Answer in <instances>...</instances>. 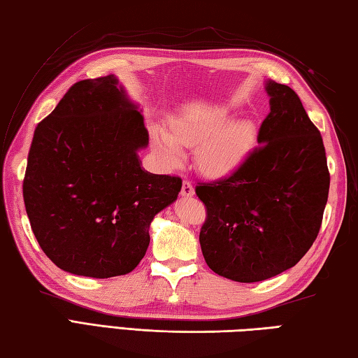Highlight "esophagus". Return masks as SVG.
Masks as SVG:
<instances>
[{
    "label": "esophagus",
    "instance_id": "34e87169",
    "mask_svg": "<svg viewBox=\"0 0 358 358\" xmlns=\"http://www.w3.org/2000/svg\"><path fill=\"white\" fill-rule=\"evenodd\" d=\"M194 194H195L194 186L189 183L187 180H185L183 181V186H181V195H183V196H192Z\"/></svg>",
    "mask_w": 358,
    "mask_h": 358
}]
</instances>
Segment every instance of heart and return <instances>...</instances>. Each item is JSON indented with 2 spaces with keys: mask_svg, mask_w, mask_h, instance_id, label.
<instances>
[{
  "mask_svg": "<svg viewBox=\"0 0 358 358\" xmlns=\"http://www.w3.org/2000/svg\"><path fill=\"white\" fill-rule=\"evenodd\" d=\"M152 141L163 163L177 167L183 146H196V164L209 177H224L246 162L258 140L254 120H234L231 110L214 108L177 117L171 121L169 132L152 127Z\"/></svg>",
  "mask_w": 358,
  "mask_h": 358,
  "instance_id": "obj_1",
  "label": "heart"
}]
</instances>
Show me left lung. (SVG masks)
Listing matches in <instances>:
<instances>
[{
    "label": "left lung",
    "mask_w": 358,
    "mask_h": 358,
    "mask_svg": "<svg viewBox=\"0 0 358 358\" xmlns=\"http://www.w3.org/2000/svg\"><path fill=\"white\" fill-rule=\"evenodd\" d=\"M271 112L258 146L229 177L195 187L208 209L204 260L218 275L255 283L299 263L315 241L329 194L322 135L299 95L266 81Z\"/></svg>",
    "instance_id": "1"
}]
</instances>
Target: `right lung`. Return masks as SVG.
<instances>
[{
  "instance_id": "right-lung-1",
  "label": "right lung",
  "mask_w": 358,
  "mask_h": 358,
  "mask_svg": "<svg viewBox=\"0 0 358 358\" xmlns=\"http://www.w3.org/2000/svg\"><path fill=\"white\" fill-rule=\"evenodd\" d=\"M149 134L115 75L83 80L36 126L22 183L44 254L75 275L109 278L136 268L149 227L177 200L181 178L144 171Z\"/></svg>"
}]
</instances>
